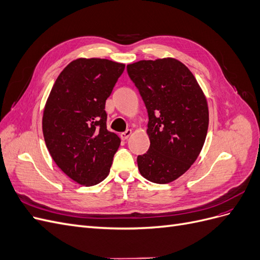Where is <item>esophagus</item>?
Here are the masks:
<instances>
[{
  "mask_svg": "<svg viewBox=\"0 0 260 260\" xmlns=\"http://www.w3.org/2000/svg\"><path fill=\"white\" fill-rule=\"evenodd\" d=\"M132 135V130H130V129H128L127 131H124V132H122L121 135H120V138L123 140V141H125V140H128L129 139V137Z\"/></svg>",
  "mask_w": 260,
  "mask_h": 260,
  "instance_id": "esophagus-1",
  "label": "esophagus"
}]
</instances>
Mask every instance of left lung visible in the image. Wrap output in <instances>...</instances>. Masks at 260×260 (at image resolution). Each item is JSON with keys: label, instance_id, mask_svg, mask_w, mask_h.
<instances>
[{"label": "left lung", "instance_id": "1", "mask_svg": "<svg viewBox=\"0 0 260 260\" xmlns=\"http://www.w3.org/2000/svg\"><path fill=\"white\" fill-rule=\"evenodd\" d=\"M148 114V151L138 156L140 174L154 183H169L198 158L207 136L209 113L195 77L176 58L127 65Z\"/></svg>", "mask_w": 260, "mask_h": 260}]
</instances>
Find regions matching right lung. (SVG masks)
Segmentation results:
<instances>
[{
  "label": "right lung",
  "mask_w": 260,
  "mask_h": 260,
  "mask_svg": "<svg viewBox=\"0 0 260 260\" xmlns=\"http://www.w3.org/2000/svg\"><path fill=\"white\" fill-rule=\"evenodd\" d=\"M124 64L78 58L62 69L46 100L42 130L58 168L75 182L91 186L109 174L120 145L106 128L105 103Z\"/></svg>",
  "instance_id": "1"
}]
</instances>
